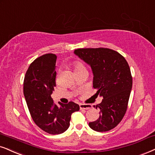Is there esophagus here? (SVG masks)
<instances>
[{
	"mask_svg": "<svg viewBox=\"0 0 155 155\" xmlns=\"http://www.w3.org/2000/svg\"><path fill=\"white\" fill-rule=\"evenodd\" d=\"M79 107H80V109H86V110H87V109H89L90 108H91V106L89 105V104H80Z\"/></svg>",
	"mask_w": 155,
	"mask_h": 155,
	"instance_id": "esophagus-1",
	"label": "esophagus"
}]
</instances>
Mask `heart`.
<instances>
[{
    "instance_id": "b5f03b06",
    "label": "heart",
    "mask_w": 155,
    "mask_h": 155,
    "mask_svg": "<svg viewBox=\"0 0 155 155\" xmlns=\"http://www.w3.org/2000/svg\"><path fill=\"white\" fill-rule=\"evenodd\" d=\"M74 71H83V70H87L86 69L85 66L83 65V64H81L79 61H75L74 63Z\"/></svg>"
}]
</instances>
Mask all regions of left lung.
Wrapping results in <instances>:
<instances>
[{
    "label": "left lung",
    "mask_w": 155,
    "mask_h": 155,
    "mask_svg": "<svg viewBox=\"0 0 155 155\" xmlns=\"http://www.w3.org/2000/svg\"><path fill=\"white\" fill-rule=\"evenodd\" d=\"M74 54L91 66L96 94L103 97L96 109L100 110L97 121L89 122L97 132L117 127L126 113L132 87L130 68L126 59L115 51L106 48H78Z\"/></svg>",
    "instance_id": "1"
}]
</instances>
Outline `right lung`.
I'll return each instance as SVG.
<instances>
[{"instance_id":"right-lung-1","label":"right lung","mask_w":155,"mask_h":155,"mask_svg":"<svg viewBox=\"0 0 155 155\" xmlns=\"http://www.w3.org/2000/svg\"><path fill=\"white\" fill-rule=\"evenodd\" d=\"M57 56L44 54L35 59L27 70L23 81V94L33 120L39 128L50 134H59L68 130L72 113L79 110L77 104H54L51 95L56 87Z\"/></svg>"}]
</instances>
